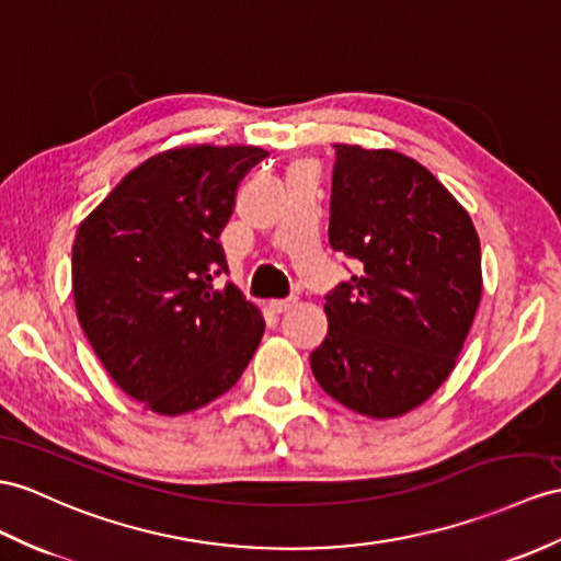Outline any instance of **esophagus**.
Instances as JSON below:
<instances>
[{
    "label": "esophagus",
    "instance_id": "obj_1",
    "mask_svg": "<svg viewBox=\"0 0 561 561\" xmlns=\"http://www.w3.org/2000/svg\"><path fill=\"white\" fill-rule=\"evenodd\" d=\"M295 305V297H283V299H271L268 302V307L276 311V313H280V311H288L290 307Z\"/></svg>",
    "mask_w": 561,
    "mask_h": 561
}]
</instances>
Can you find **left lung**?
<instances>
[{"label":"left lung","instance_id":"8db88e82","mask_svg":"<svg viewBox=\"0 0 561 561\" xmlns=\"http://www.w3.org/2000/svg\"><path fill=\"white\" fill-rule=\"evenodd\" d=\"M328 242L357 273L325 295L319 386L352 412L390 419L443 386L481 302V242L428 169L392 149L333 145Z\"/></svg>","mask_w":561,"mask_h":561}]
</instances>
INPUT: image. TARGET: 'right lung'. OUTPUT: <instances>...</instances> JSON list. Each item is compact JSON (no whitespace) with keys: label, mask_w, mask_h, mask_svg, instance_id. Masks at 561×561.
Instances as JSON below:
<instances>
[{"label":"right lung","mask_w":561,"mask_h":561,"mask_svg":"<svg viewBox=\"0 0 561 561\" xmlns=\"http://www.w3.org/2000/svg\"><path fill=\"white\" fill-rule=\"evenodd\" d=\"M268 152L178 147L142 161L78 226V321L116 386L163 416L221 398L248 368L264 319L218 242L236 190Z\"/></svg>","instance_id":"add662e5"}]
</instances>
